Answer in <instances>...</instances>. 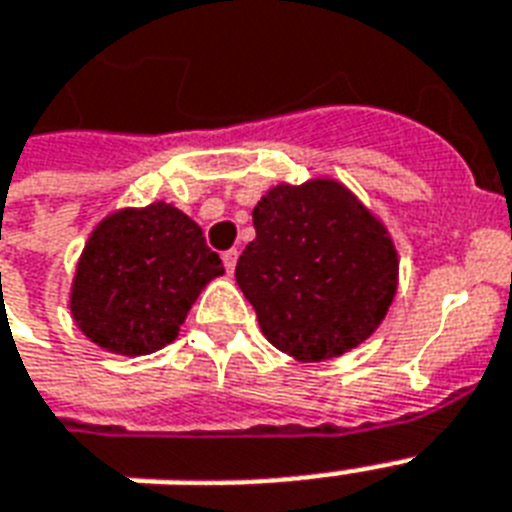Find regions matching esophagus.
I'll return each instance as SVG.
<instances>
[{"label": "esophagus", "mask_w": 512, "mask_h": 512, "mask_svg": "<svg viewBox=\"0 0 512 512\" xmlns=\"http://www.w3.org/2000/svg\"><path fill=\"white\" fill-rule=\"evenodd\" d=\"M236 260H239V252H236V249H228V252H223L225 271L233 273V268H236Z\"/></svg>", "instance_id": "34e87169"}]
</instances>
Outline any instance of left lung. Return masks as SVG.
<instances>
[{
    "label": "left lung",
    "mask_w": 512,
    "mask_h": 512,
    "mask_svg": "<svg viewBox=\"0 0 512 512\" xmlns=\"http://www.w3.org/2000/svg\"><path fill=\"white\" fill-rule=\"evenodd\" d=\"M236 284L265 340L295 361L337 358L377 332L398 289L388 225L335 177L279 183L252 209Z\"/></svg>",
    "instance_id": "left-lung-1"
}]
</instances>
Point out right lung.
Wrapping results in <instances>:
<instances>
[{
    "instance_id": "right-lung-1",
    "label": "right lung",
    "mask_w": 512,
    "mask_h": 512,
    "mask_svg": "<svg viewBox=\"0 0 512 512\" xmlns=\"http://www.w3.org/2000/svg\"><path fill=\"white\" fill-rule=\"evenodd\" d=\"M223 260L183 209L167 201L124 207L84 244L68 308L87 340L119 356H148L177 337Z\"/></svg>"
}]
</instances>
